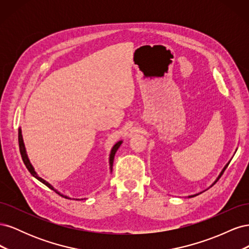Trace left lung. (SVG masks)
<instances>
[{
	"instance_id": "8db88e82",
	"label": "left lung",
	"mask_w": 249,
	"mask_h": 249,
	"mask_svg": "<svg viewBox=\"0 0 249 249\" xmlns=\"http://www.w3.org/2000/svg\"><path fill=\"white\" fill-rule=\"evenodd\" d=\"M227 167H228V165H227V166H225V167H224V169H223V171H222V172H221V175H220V177H221V176H222V175H223V172H224V170H225V169H227ZM220 177H219V178H220ZM193 196H195V195H192V196H189V197H193Z\"/></svg>"
}]
</instances>
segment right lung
Returning <instances> with one entry per match:
<instances>
[{
    "instance_id": "1",
    "label": "right lung",
    "mask_w": 249,
    "mask_h": 249,
    "mask_svg": "<svg viewBox=\"0 0 249 249\" xmlns=\"http://www.w3.org/2000/svg\"><path fill=\"white\" fill-rule=\"evenodd\" d=\"M120 144H122V141L117 142L116 144H115L114 146H113V148H112V150H111V154H110V168H111V169H112V166H113V161H114V156H115V153L117 152V149L119 148ZM18 145H19V152H20V155H21V159H22V161H24V163H25V165H26V167H27V169L30 171V173H31V175H32L34 178H36L37 179L40 180V182H41L42 184H44V185H46L47 187H49L50 189H52V190H55L54 188H53V187H52L48 182H46V180H44L43 178H39L38 176L36 175V172H35V170H34L33 166L31 165V163H30V161H29V159H28V157H27L26 149H25V145H24V141H22V137H21V132H20V130L18 131ZM55 191H56V190H55ZM56 193L60 194V193H59V192H57V191H56ZM60 195H61V194H60ZM61 196H63V197H65V198H69L67 196H64V195H61Z\"/></svg>"
}]
</instances>
